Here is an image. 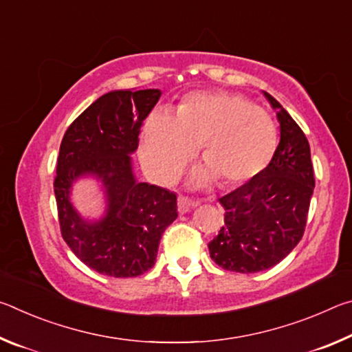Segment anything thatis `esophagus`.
<instances>
[{
  "label": "esophagus",
  "mask_w": 352,
  "mask_h": 352,
  "mask_svg": "<svg viewBox=\"0 0 352 352\" xmlns=\"http://www.w3.org/2000/svg\"><path fill=\"white\" fill-rule=\"evenodd\" d=\"M199 205H200L199 200L189 199V197H186V195H178V211H180V214L188 212L190 208H195Z\"/></svg>",
  "instance_id": "34e87169"
}]
</instances>
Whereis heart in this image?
Instances as JSON below:
<instances>
[{"mask_svg": "<svg viewBox=\"0 0 352 352\" xmlns=\"http://www.w3.org/2000/svg\"><path fill=\"white\" fill-rule=\"evenodd\" d=\"M199 146L206 166L200 180L214 177L220 186H239L272 162L278 127L262 107L226 91L188 94L175 116L158 110L147 118L141 155L155 180H174Z\"/></svg>", "mask_w": 352, "mask_h": 352, "instance_id": "heart-1", "label": "heart"}]
</instances>
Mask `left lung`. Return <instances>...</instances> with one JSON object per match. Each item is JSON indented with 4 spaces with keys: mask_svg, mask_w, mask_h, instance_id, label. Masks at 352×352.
I'll list each match as a JSON object with an SVG mask.
<instances>
[{
    "mask_svg": "<svg viewBox=\"0 0 352 352\" xmlns=\"http://www.w3.org/2000/svg\"><path fill=\"white\" fill-rule=\"evenodd\" d=\"M265 98L276 110L281 140L258 177L219 199L225 225L208 243L212 261L230 272L256 273L283 261L305 234L315 188L305 132L275 98Z\"/></svg>",
    "mask_w": 352,
    "mask_h": 352,
    "instance_id": "left-lung-1",
    "label": "left lung"
}]
</instances>
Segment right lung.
Masks as SVG:
<instances>
[{
	"label": "right lung",
	"instance_id": "right-lung-1",
	"mask_svg": "<svg viewBox=\"0 0 352 352\" xmlns=\"http://www.w3.org/2000/svg\"><path fill=\"white\" fill-rule=\"evenodd\" d=\"M160 96V90L110 91L63 135L54 178L62 237L100 275L133 278L152 269L160 239L178 216L175 192L136 182L129 157ZM80 175L98 176L107 190V216L99 223L80 219L69 201L70 184Z\"/></svg>",
	"mask_w": 352,
	"mask_h": 352
}]
</instances>
